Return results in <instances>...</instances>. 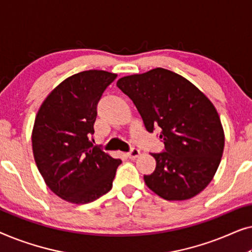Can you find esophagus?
Wrapping results in <instances>:
<instances>
[{"mask_svg": "<svg viewBox=\"0 0 252 252\" xmlns=\"http://www.w3.org/2000/svg\"><path fill=\"white\" fill-rule=\"evenodd\" d=\"M127 156H128V158H130V159H135V158L140 156V150L136 149V148H132L129 153L127 154Z\"/></svg>", "mask_w": 252, "mask_h": 252, "instance_id": "1", "label": "esophagus"}]
</instances>
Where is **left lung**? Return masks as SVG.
Returning <instances> with one entry per match:
<instances>
[{
	"label": "left lung",
	"mask_w": 252,
	"mask_h": 252,
	"mask_svg": "<svg viewBox=\"0 0 252 252\" xmlns=\"http://www.w3.org/2000/svg\"><path fill=\"white\" fill-rule=\"evenodd\" d=\"M117 86L135 104L149 133L156 127L164 151L144 182L167 201L199 194L215 177L225 146L219 115L199 89L174 72L157 67L120 78Z\"/></svg>",
	"instance_id": "obj_1"
}]
</instances>
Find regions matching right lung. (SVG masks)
Returning <instances> with one entry per match:
<instances>
[{"label":"right lung","mask_w":252,"mask_h":252,"mask_svg":"<svg viewBox=\"0 0 252 252\" xmlns=\"http://www.w3.org/2000/svg\"><path fill=\"white\" fill-rule=\"evenodd\" d=\"M117 74L89 70L61 82L34 122L33 155L51 191L74 204L91 203L112 188L122 164L93 146L96 106Z\"/></svg>","instance_id":"right-lung-1"}]
</instances>
